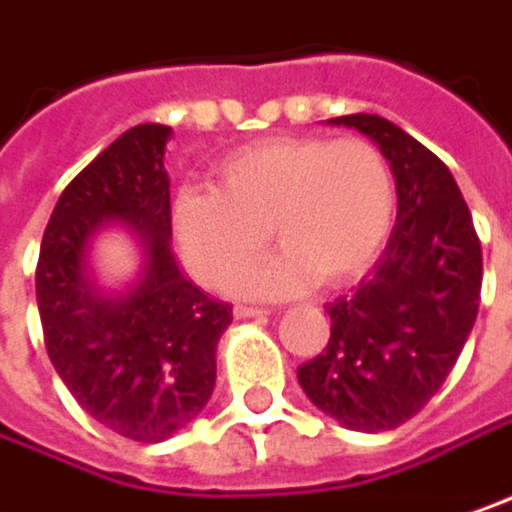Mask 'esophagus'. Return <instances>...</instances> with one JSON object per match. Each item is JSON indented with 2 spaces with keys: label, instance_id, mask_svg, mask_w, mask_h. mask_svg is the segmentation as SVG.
<instances>
[{
  "label": "esophagus",
  "instance_id": "esophagus-1",
  "mask_svg": "<svg viewBox=\"0 0 512 512\" xmlns=\"http://www.w3.org/2000/svg\"><path fill=\"white\" fill-rule=\"evenodd\" d=\"M269 310H263V307H252V304H237L234 307V316L237 318H255V316H266Z\"/></svg>",
  "mask_w": 512,
  "mask_h": 512
}]
</instances>
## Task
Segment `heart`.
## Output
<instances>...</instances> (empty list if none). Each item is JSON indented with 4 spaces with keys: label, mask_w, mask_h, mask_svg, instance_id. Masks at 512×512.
Instances as JSON below:
<instances>
[{
    "label": "heart",
    "mask_w": 512,
    "mask_h": 512,
    "mask_svg": "<svg viewBox=\"0 0 512 512\" xmlns=\"http://www.w3.org/2000/svg\"><path fill=\"white\" fill-rule=\"evenodd\" d=\"M394 214V170L365 138H263L228 153L214 188H182L173 199L176 240L208 289L252 269L272 231L281 255L237 284L260 295L356 281L382 252Z\"/></svg>",
    "instance_id": "1"
}]
</instances>
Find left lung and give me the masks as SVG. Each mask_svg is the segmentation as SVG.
<instances>
[{
  "mask_svg": "<svg viewBox=\"0 0 512 512\" xmlns=\"http://www.w3.org/2000/svg\"><path fill=\"white\" fill-rule=\"evenodd\" d=\"M330 121L374 138L391 162L397 223L374 272L327 304L330 342L298 382L347 429L388 432L435 397L464 350L481 304V240L429 147L379 115Z\"/></svg>",
  "mask_w": 512,
  "mask_h": 512,
  "instance_id": "1",
  "label": "left lung"
}]
</instances>
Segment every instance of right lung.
Masks as SVG:
<instances>
[{
  "label": "right lung",
  "mask_w": 512,
  "mask_h": 512,
  "mask_svg": "<svg viewBox=\"0 0 512 512\" xmlns=\"http://www.w3.org/2000/svg\"><path fill=\"white\" fill-rule=\"evenodd\" d=\"M170 127L138 124L77 173L48 220L37 260L46 350L75 400L106 429L159 443L188 426L217 382L231 304L182 278L170 252ZM106 219L133 222L145 275L121 299L85 281V243Z\"/></svg>",
  "instance_id": "right-lung-1"
}]
</instances>
